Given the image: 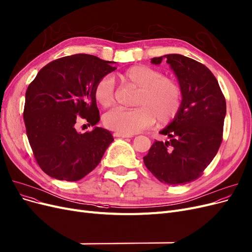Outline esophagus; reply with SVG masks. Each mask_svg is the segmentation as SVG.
Listing matches in <instances>:
<instances>
[{
	"label": "esophagus",
	"mask_w": 252,
	"mask_h": 252,
	"mask_svg": "<svg viewBox=\"0 0 252 252\" xmlns=\"http://www.w3.org/2000/svg\"><path fill=\"white\" fill-rule=\"evenodd\" d=\"M115 136L117 137H132L131 134H126V133H120V132H116Z\"/></svg>",
	"instance_id": "1"
}]
</instances>
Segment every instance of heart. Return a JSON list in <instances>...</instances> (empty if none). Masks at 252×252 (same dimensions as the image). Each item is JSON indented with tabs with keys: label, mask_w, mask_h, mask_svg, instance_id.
Here are the masks:
<instances>
[{
	"label": "heart",
	"mask_w": 252,
	"mask_h": 252,
	"mask_svg": "<svg viewBox=\"0 0 252 252\" xmlns=\"http://www.w3.org/2000/svg\"><path fill=\"white\" fill-rule=\"evenodd\" d=\"M125 84L138 89L134 104L137 107H117L103 117L107 128L120 133L133 134L151 127L158 119L161 124H169L179 114L182 91L179 83L168 76H162L158 68L137 64L121 75ZM94 96L102 107H110L116 102L115 80L105 75L94 85Z\"/></svg>",
	"instance_id": "1"
}]
</instances>
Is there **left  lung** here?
<instances>
[{
	"mask_svg": "<svg viewBox=\"0 0 252 252\" xmlns=\"http://www.w3.org/2000/svg\"><path fill=\"white\" fill-rule=\"evenodd\" d=\"M163 57L177 76L182 103L177 117L159 132L170 140L155 141L144 163L160 182L179 186L200 177L218 152L226 101L204 64L179 54L154 57L151 63L159 64Z\"/></svg>",
	"mask_w": 252,
	"mask_h": 252,
	"instance_id": "1",
	"label": "left lung"
}]
</instances>
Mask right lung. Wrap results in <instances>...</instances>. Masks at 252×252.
<instances>
[{
  "label": "right lung",
  "instance_id": "add662e5",
  "mask_svg": "<svg viewBox=\"0 0 252 252\" xmlns=\"http://www.w3.org/2000/svg\"><path fill=\"white\" fill-rule=\"evenodd\" d=\"M94 55L75 54L43 66L26 92L24 121L34 158L47 175L77 181L101 161L114 136L94 127L79 133L76 122L100 121L94 85L117 67Z\"/></svg>",
  "mask_w": 252,
  "mask_h": 252
}]
</instances>
